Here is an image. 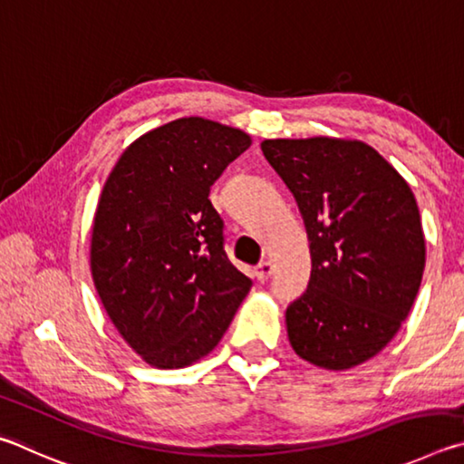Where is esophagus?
Returning a JSON list of instances; mask_svg holds the SVG:
<instances>
[{
    "label": "esophagus",
    "instance_id": "esophagus-1",
    "mask_svg": "<svg viewBox=\"0 0 464 464\" xmlns=\"http://www.w3.org/2000/svg\"><path fill=\"white\" fill-rule=\"evenodd\" d=\"M255 275H256V279L258 281H266L273 275V263L271 261H263V263H258L256 265V269H255Z\"/></svg>",
    "mask_w": 464,
    "mask_h": 464
}]
</instances>
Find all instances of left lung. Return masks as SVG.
Masks as SVG:
<instances>
[{
    "label": "left lung",
    "mask_w": 464,
    "mask_h": 464,
    "mask_svg": "<svg viewBox=\"0 0 464 464\" xmlns=\"http://www.w3.org/2000/svg\"><path fill=\"white\" fill-rule=\"evenodd\" d=\"M265 159L302 211L307 289L287 307V336L307 362L356 367L383 351L418 295L426 242L403 177L359 140H265Z\"/></svg>",
    "instance_id": "8db88e82"
}]
</instances>
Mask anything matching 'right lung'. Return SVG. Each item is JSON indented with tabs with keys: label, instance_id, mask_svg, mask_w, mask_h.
Wrapping results in <instances>:
<instances>
[{
	"label": "right lung",
	"instance_id": "right-lung-1",
	"mask_svg": "<svg viewBox=\"0 0 464 464\" xmlns=\"http://www.w3.org/2000/svg\"><path fill=\"white\" fill-rule=\"evenodd\" d=\"M250 138L181 118L138 138L103 185L92 273L110 320L159 369L199 361L224 336L253 287L224 250L209 189Z\"/></svg>",
	"mask_w": 464,
	"mask_h": 464
}]
</instances>
